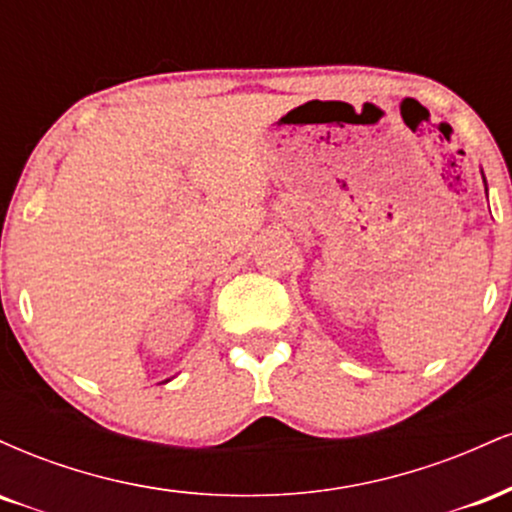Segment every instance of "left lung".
I'll return each instance as SVG.
<instances>
[{
  "mask_svg": "<svg viewBox=\"0 0 512 512\" xmlns=\"http://www.w3.org/2000/svg\"><path fill=\"white\" fill-rule=\"evenodd\" d=\"M481 178H484V173H481ZM484 185H486V178H484ZM486 192H489V187H486Z\"/></svg>",
  "mask_w": 512,
  "mask_h": 512,
  "instance_id": "left-lung-1",
  "label": "left lung"
}]
</instances>
